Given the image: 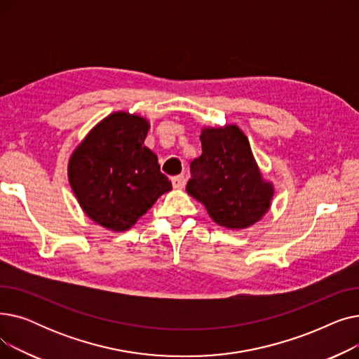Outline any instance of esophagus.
I'll list each match as a JSON object with an SVG mask.
<instances>
[{"instance_id": "esophagus-1", "label": "esophagus", "mask_w": 359, "mask_h": 359, "mask_svg": "<svg viewBox=\"0 0 359 359\" xmlns=\"http://www.w3.org/2000/svg\"><path fill=\"white\" fill-rule=\"evenodd\" d=\"M172 183H173V186L176 187V189H182V187H183L184 183H186V179H184L183 175H179V176L172 177Z\"/></svg>"}]
</instances>
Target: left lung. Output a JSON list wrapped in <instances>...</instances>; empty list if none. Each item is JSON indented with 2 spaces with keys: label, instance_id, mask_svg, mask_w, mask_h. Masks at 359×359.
<instances>
[{
  "label": "left lung",
  "instance_id": "left-lung-1",
  "mask_svg": "<svg viewBox=\"0 0 359 359\" xmlns=\"http://www.w3.org/2000/svg\"><path fill=\"white\" fill-rule=\"evenodd\" d=\"M202 154L191 163L186 191L221 227L248 229L265 215L273 186L262 179L250 144L236 125L203 128Z\"/></svg>",
  "mask_w": 359,
  "mask_h": 359
}]
</instances>
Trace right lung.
Instances as JSON below:
<instances>
[{"mask_svg": "<svg viewBox=\"0 0 359 359\" xmlns=\"http://www.w3.org/2000/svg\"><path fill=\"white\" fill-rule=\"evenodd\" d=\"M149 123L126 111L111 113L75 148L68 179L83 211L111 231H125L172 191L157 156L144 145Z\"/></svg>", "mask_w": 359, "mask_h": 359, "instance_id": "obj_1", "label": "right lung"}]
</instances>
